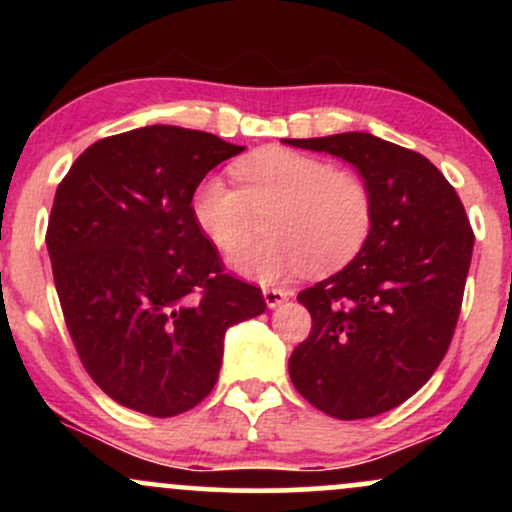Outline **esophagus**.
Segmentation results:
<instances>
[{
    "label": "esophagus",
    "mask_w": 512,
    "mask_h": 512,
    "mask_svg": "<svg viewBox=\"0 0 512 512\" xmlns=\"http://www.w3.org/2000/svg\"><path fill=\"white\" fill-rule=\"evenodd\" d=\"M262 293H264V303H267L269 308H276V305H281V303L286 301V298L291 296L289 291H284V289H274V286H272V289H264Z\"/></svg>",
    "instance_id": "obj_1"
}]
</instances>
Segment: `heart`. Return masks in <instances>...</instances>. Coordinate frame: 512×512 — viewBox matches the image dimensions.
Returning <instances> with one entry per match:
<instances>
[{
	"label": "heart",
	"instance_id": "heart-1",
	"mask_svg": "<svg viewBox=\"0 0 512 512\" xmlns=\"http://www.w3.org/2000/svg\"><path fill=\"white\" fill-rule=\"evenodd\" d=\"M238 187L219 175L192 192V219L214 248L240 252L255 238L257 216L272 209L264 228L272 233L236 257L255 279H279L313 267L332 272L361 252L373 231V192L361 175L337 170L322 158L267 146L233 166Z\"/></svg>",
	"mask_w": 512,
	"mask_h": 512
}]
</instances>
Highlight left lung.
Instances as JSON below:
<instances>
[{"instance_id": "8db88e82", "label": "left lung", "mask_w": 512, "mask_h": 512, "mask_svg": "<svg viewBox=\"0 0 512 512\" xmlns=\"http://www.w3.org/2000/svg\"><path fill=\"white\" fill-rule=\"evenodd\" d=\"M289 144L356 166L375 207L354 260L298 293L313 327L289 358L291 380L334 419L378 416L407 402L448 354L474 231L455 187L416 151L366 132Z\"/></svg>"}]
</instances>
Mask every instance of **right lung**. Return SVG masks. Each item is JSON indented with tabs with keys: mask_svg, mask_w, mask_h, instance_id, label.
Wrapping results in <instances>:
<instances>
[{
	"mask_svg": "<svg viewBox=\"0 0 512 512\" xmlns=\"http://www.w3.org/2000/svg\"><path fill=\"white\" fill-rule=\"evenodd\" d=\"M243 146L151 125L113 134L57 185L45 243L76 354L108 397L178 416L214 390L231 325L262 289L223 267L192 219V192Z\"/></svg>",
	"mask_w": 512,
	"mask_h": 512,
	"instance_id": "1",
	"label": "right lung"
}]
</instances>
